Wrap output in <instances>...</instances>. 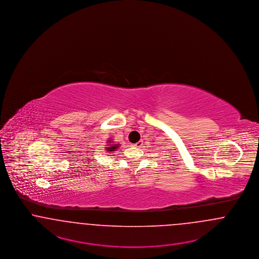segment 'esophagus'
Returning a JSON list of instances; mask_svg holds the SVG:
<instances>
[{"mask_svg":"<svg viewBox=\"0 0 259 259\" xmlns=\"http://www.w3.org/2000/svg\"><path fill=\"white\" fill-rule=\"evenodd\" d=\"M141 145H142V141H138L137 143L134 144V146L135 147H140Z\"/></svg>","mask_w":259,"mask_h":259,"instance_id":"1","label":"esophagus"}]
</instances>
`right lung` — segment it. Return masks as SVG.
I'll list each match as a JSON object with an SVG mask.
<instances>
[{
    "mask_svg": "<svg viewBox=\"0 0 259 259\" xmlns=\"http://www.w3.org/2000/svg\"><path fill=\"white\" fill-rule=\"evenodd\" d=\"M108 144H109V146L106 147V151H108V152H112V151H115V150H117L120 145H118V144H113L112 141L109 139L108 140V142H107Z\"/></svg>",
    "mask_w": 259,
    "mask_h": 259,
    "instance_id": "obj_1",
    "label": "right lung"
}]
</instances>
